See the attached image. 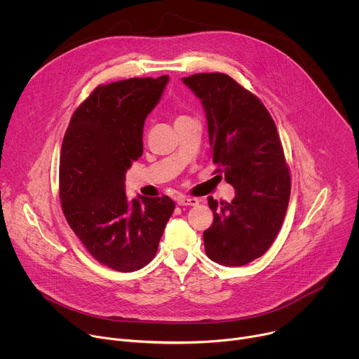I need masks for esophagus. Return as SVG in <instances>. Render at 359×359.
<instances>
[{
	"label": "esophagus",
	"instance_id": "1",
	"mask_svg": "<svg viewBox=\"0 0 359 359\" xmlns=\"http://www.w3.org/2000/svg\"><path fill=\"white\" fill-rule=\"evenodd\" d=\"M177 204H179V206H197L198 200L194 198V197L183 196V197H179V198H177Z\"/></svg>",
	"mask_w": 359,
	"mask_h": 359
}]
</instances>
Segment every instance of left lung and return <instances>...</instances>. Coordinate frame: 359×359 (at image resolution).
Wrapping results in <instances>:
<instances>
[{"instance_id":"left-lung-1","label":"left lung","mask_w":359,"mask_h":359,"mask_svg":"<svg viewBox=\"0 0 359 359\" xmlns=\"http://www.w3.org/2000/svg\"><path fill=\"white\" fill-rule=\"evenodd\" d=\"M183 82L206 111L215 173L236 197H209L213 224L203 233L208 257L240 267L262 257L276 240L288 208L291 176L277 126L263 102L227 74H194Z\"/></svg>"}]
</instances>
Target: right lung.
Here are the masks:
<instances>
[{
	"label": "right lung",
	"mask_w": 359,
	"mask_h": 359,
	"mask_svg": "<svg viewBox=\"0 0 359 359\" xmlns=\"http://www.w3.org/2000/svg\"><path fill=\"white\" fill-rule=\"evenodd\" d=\"M168 75L97 85L74 112L60 158L64 216L92 257L130 273L156 255L175 210L169 196L128 200L125 173L143 153V125Z\"/></svg>",
	"instance_id": "1"
}]
</instances>
